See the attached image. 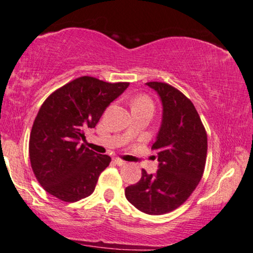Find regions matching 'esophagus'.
Returning <instances> with one entry per match:
<instances>
[{
    "mask_svg": "<svg viewBox=\"0 0 253 253\" xmlns=\"http://www.w3.org/2000/svg\"><path fill=\"white\" fill-rule=\"evenodd\" d=\"M114 162H115L116 165H117V166H120V167H121V166H126V161H123V160L118 159V157H115V159H114Z\"/></svg>",
    "mask_w": 253,
    "mask_h": 253,
    "instance_id": "obj_1",
    "label": "esophagus"
}]
</instances>
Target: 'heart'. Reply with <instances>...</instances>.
<instances>
[{"label":"heart","instance_id":"obj_1","mask_svg":"<svg viewBox=\"0 0 253 253\" xmlns=\"http://www.w3.org/2000/svg\"><path fill=\"white\" fill-rule=\"evenodd\" d=\"M132 106H151V108H153V104H151V100L149 98L145 96H141L133 100Z\"/></svg>","mask_w":253,"mask_h":253}]
</instances>
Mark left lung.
<instances>
[{"label": "left lung", "mask_w": 253, "mask_h": 253, "mask_svg": "<svg viewBox=\"0 0 253 253\" xmlns=\"http://www.w3.org/2000/svg\"><path fill=\"white\" fill-rule=\"evenodd\" d=\"M162 104V121L154 149L159 169L126 188V198L147 214H165L181 206L203 177L207 135L198 111L185 94L165 83L150 82Z\"/></svg>", "instance_id": "8db88e82"}]
</instances>
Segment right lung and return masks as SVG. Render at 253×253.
Wrapping results in <instances>:
<instances>
[{"instance_id":"add662e5","label":"right lung","mask_w":253,"mask_h":253,"mask_svg":"<svg viewBox=\"0 0 253 253\" xmlns=\"http://www.w3.org/2000/svg\"><path fill=\"white\" fill-rule=\"evenodd\" d=\"M129 83L80 77L53 92L39 110L29 138V159L39 183L53 197L74 203L91 195L111 157L85 147L94 127Z\"/></svg>"}]
</instances>
